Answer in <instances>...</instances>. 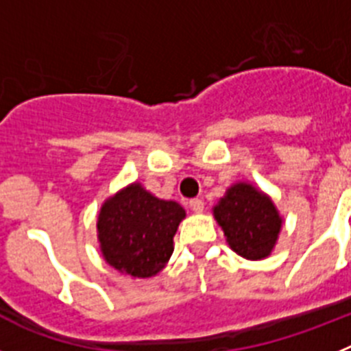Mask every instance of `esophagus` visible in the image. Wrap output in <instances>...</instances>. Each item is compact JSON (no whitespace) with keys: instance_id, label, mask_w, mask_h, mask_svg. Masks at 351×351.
<instances>
[{"instance_id":"esophagus-1","label":"esophagus","mask_w":351,"mask_h":351,"mask_svg":"<svg viewBox=\"0 0 351 351\" xmlns=\"http://www.w3.org/2000/svg\"><path fill=\"white\" fill-rule=\"evenodd\" d=\"M190 209L193 210V213H202L204 202L200 198H193V200H190Z\"/></svg>"}]
</instances>
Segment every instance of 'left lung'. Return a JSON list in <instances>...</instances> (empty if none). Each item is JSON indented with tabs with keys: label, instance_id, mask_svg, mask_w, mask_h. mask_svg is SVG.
<instances>
[{
	"label": "left lung",
	"instance_id": "left-lung-1",
	"mask_svg": "<svg viewBox=\"0 0 351 351\" xmlns=\"http://www.w3.org/2000/svg\"><path fill=\"white\" fill-rule=\"evenodd\" d=\"M213 213L225 232L226 243L237 255L247 260L271 255L283 225L271 197L253 184L235 182L214 206Z\"/></svg>",
	"mask_w": 351,
	"mask_h": 351
}]
</instances>
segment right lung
I'll return each instance as SVG.
<instances>
[{
    "mask_svg": "<svg viewBox=\"0 0 351 351\" xmlns=\"http://www.w3.org/2000/svg\"><path fill=\"white\" fill-rule=\"evenodd\" d=\"M186 210L133 182L107 198L98 214V241L105 262L132 278H151L165 267L173 235Z\"/></svg>",
    "mask_w": 351,
    "mask_h": 351,
    "instance_id": "1",
    "label": "right lung"
}]
</instances>
